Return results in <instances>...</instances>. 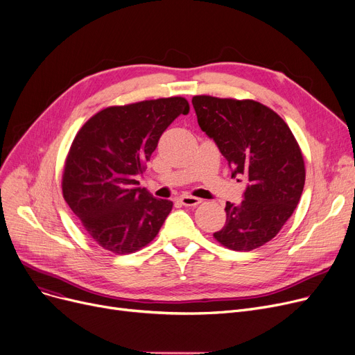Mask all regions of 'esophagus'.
<instances>
[{
	"label": "esophagus",
	"mask_w": 355,
	"mask_h": 355,
	"mask_svg": "<svg viewBox=\"0 0 355 355\" xmlns=\"http://www.w3.org/2000/svg\"><path fill=\"white\" fill-rule=\"evenodd\" d=\"M180 201H181L182 206L196 207V206H198V204H200L202 200L198 198V197H193V196H182V197L180 198Z\"/></svg>",
	"instance_id": "esophagus-1"
}]
</instances>
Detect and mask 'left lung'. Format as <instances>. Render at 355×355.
<instances>
[{
  "label": "left lung",
  "mask_w": 355,
  "mask_h": 355,
  "mask_svg": "<svg viewBox=\"0 0 355 355\" xmlns=\"http://www.w3.org/2000/svg\"><path fill=\"white\" fill-rule=\"evenodd\" d=\"M202 132L213 139L232 168L248 180L243 201L226 202V225L214 239L236 252L268 243L292 216L304 191L301 148L285 121L254 101L194 96Z\"/></svg>",
  "instance_id": "1"
}]
</instances>
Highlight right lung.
Masks as SVG:
<instances>
[{
  "mask_svg": "<svg viewBox=\"0 0 355 355\" xmlns=\"http://www.w3.org/2000/svg\"><path fill=\"white\" fill-rule=\"evenodd\" d=\"M184 98L106 107L74 138L63 173V197L96 243L134 253L158 234L173 201L138 187L164 130L189 114Z\"/></svg>",
  "mask_w": 355,
  "mask_h": 355,
  "instance_id": "right-lung-1",
  "label": "right lung"
}]
</instances>
